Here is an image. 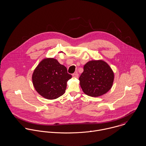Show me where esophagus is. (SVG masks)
Segmentation results:
<instances>
[{"label": "esophagus", "mask_w": 146, "mask_h": 146, "mask_svg": "<svg viewBox=\"0 0 146 146\" xmlns=\"http://www.w3.org/2000/svg\"><path fill=\"white\" fill-rule=\"evenodd\" d=\"M72 76H73L74 78H78V77H79V74H78V73L75 72V73H74V74H72Z\"/></svg>", "instance_id": "obj_1"}]
</instances>
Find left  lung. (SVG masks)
I'll list each match as a JSON object with an SVG mask.
<instances>
[{
    "label": "left lung",
    "instance_id": "left-lung-1",
    "mask_svg": "<svg viewBox=\"0 0 146 146\" xmlns=\"http://www.w3.org/2000/svg\"><path fill=\"white\" fill-rule=\"evenodd\" d=\"M114 79V72L106 61L92 60L84 66L79 78L80 85L86 95L98 97L110 90Z\"/></svg>",
    "mask_w": 146,
    "mask_h": 146
}]
</instances>
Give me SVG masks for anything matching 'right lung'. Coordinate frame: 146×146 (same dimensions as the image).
Instances as JSON below:
<instances>
[{"label":"right lung","mask_w":146,"mask_h":146,"mask_svg":"<svg viewBox=\"0 0 146 146\" xmlns=\"http://www.w3.org/2000/svg\"><path fill=\"white\" fill-rule=\"evenodd\" d=\"M72 78L66 67L54 58H44L35 68L32 76L33 86L40 96L56 99L65 93L67 82Z\"/></svg>","instance_id":"1"}]
</instances>
